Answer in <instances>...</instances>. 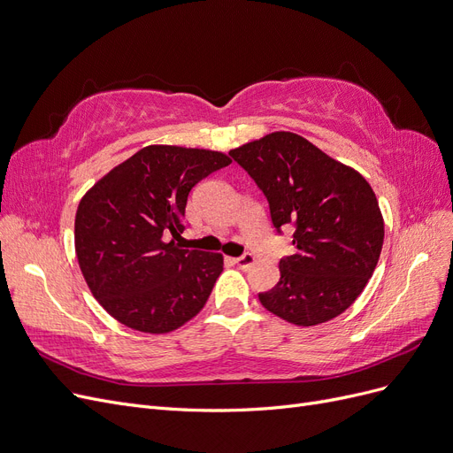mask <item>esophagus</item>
Returning <instances> with one entry per match:
<instances>
[{"label": "esophagus", "instance_id": "1", "mask_svg": "<svg viewBox=\"0 0 453 453\" xmlns=\"http://www.w3.org/2000/svg\"><path fill=\"white\" fill-rule=\"evenodd\" d=\"M233 261H235V265L241 266V269H250V266H252V265L256 263V256L250 254V252H244L242 256L235 257Z\"/></svg>", "mask_w": 453, "mask_h": 453}]
</instances>
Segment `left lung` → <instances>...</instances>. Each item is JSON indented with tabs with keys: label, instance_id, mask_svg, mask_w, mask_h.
Here are the masks:
<instances>
[{
	"label": "left lung",
	"instance_id": "8db88e82",
	"mask_svg": "<svg viewBox=\"0 0 453 453\" xmlns=\"http://www.w3.org/2000/svg\"><path fill=\"white\" fill-rule=\"evenodd\" d=\"M266 197L278 235L293 226L295 254L261 304L298 326L334 319L372 278L384 239L375 192L353 167L293 132H273L231 150Z\"/></svg>",
	"mask_w": 453,
	"mask_h": 453
}]
</instances>
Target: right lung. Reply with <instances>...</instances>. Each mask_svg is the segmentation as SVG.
<instances>
[{"label":"right lung","mask_w":453,"mask_h":453,"mask_svg":"<svg viewBox=\"0 0 453 453\" xmlns=\"http://www.w3.org/2000/svg\"><path fill=\"white\" fill-rule=\"evenodd\" d=\"M231 158L205 149L149 145L81 197L74 244L83 278L128 328L164 334L205 306L224 257L182 248L184 209L199 180Z\"/></svg>","instance_id":"add662e5"}]
</instances>
